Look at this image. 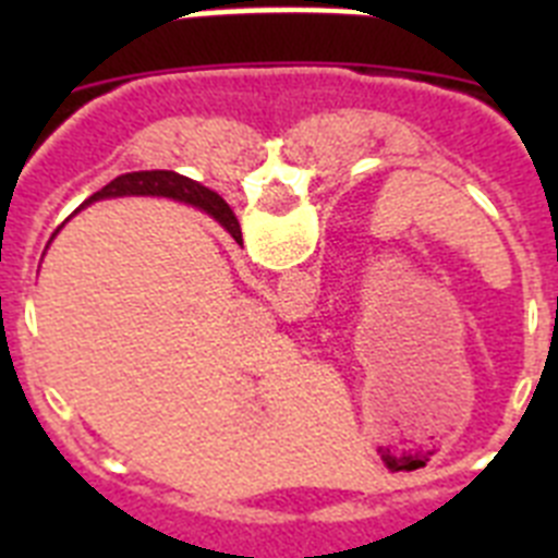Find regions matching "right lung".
I'll return each mask as SVG.
<instances>
[{
    "instance_id": "right-lung-1",
    "label": "right lung",
    "mask_w": 558,
    "mask_h": 558,
    "mask_svg": "<svg viewBox=\"0 0 558 558\" xmlns=\"http://www.w3.org/2000/svg\"><path fill=\"white\" fill-rule=\"evenodd\" d=\"M113 195H167V198L186 201V204H195L204 211H209L211 218L218 220V223L234 236L236 243L243 240V231H240L234 211L229 209V204L220 198L218 192L206 190V186L184 179V175H179V172H172V170L125 172V175H120V179H113L111 184L102 186L100 192H95L86 204L100 198H113Z\"/></svg>"
}]
</instances>
